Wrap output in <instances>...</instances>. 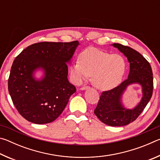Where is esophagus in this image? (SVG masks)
<instances>
[{"instance_id":"obj_1","label":"esophagus","mask_w":160,"mask_h":160,"mask_svg":"<svg viewBox=\"0 0 160 160\" xmlns=\"http://www.w3.org/2000/svg\"><path fill=\"white\" fill-rule=\"evenodd\" d=\"M88 88H90V87H89V86H83L80 88V90H87V89H88Z\"/></svg>"}]
</instances>
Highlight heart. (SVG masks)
<instances>
[{
    "label": "heart",
    "mask_w": 160,
    "mask_h": 160,
    "mask_svg": "<svg viewBox=\"0 0 160 160\" xmlns=\"http://www.w3.org/2000/svg\"><path fill=\"white\" fill-rule=\"evenodd\" d=\"M70 70L75 82L79 83L92 75L93 85L107 90L120 84L125 74L126 63L119 54H111L95 48H88L80 54Z\"/></svg>",
    "instance_id": "b5f03b06"
}]
</instances>
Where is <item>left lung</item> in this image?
Returning <instances> with one entry per match:
<instances>
[{"instance_id": "8db88e82", "label": "left lung", "mask_w": 160, "mask_h": 160, "mask_svg": "<svg viewBox=\"0 0 160 160\" xmlns=\"http://www.w3.org/2000/svg\"><path fill=\"white\" fill-rule=\"evenodd\" d=\"M112 45L128 58L130 63L128 77L112 90L103 92L94 113L102 123L108 126H123L133 122L150 100L153 91L152 70L150 63L133 48L118 43ZM134 83L142 85L143 97L133 109H126L121 102V97L127 87Z\"/></svg>"}]
</instances>
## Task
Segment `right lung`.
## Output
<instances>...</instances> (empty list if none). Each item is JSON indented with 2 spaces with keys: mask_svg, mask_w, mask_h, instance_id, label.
Returning <instances> with one entry per match:
<instances>
[{
  "mask_svg": "<svg viewBox=\"0 0 160 160\" xmlns=\"http://www.w3.org/2000/svg\"><path fill=\"white\" fill-rule=\"evenodd\" d=\"M79 42H39L15 58L8 78V91L20 114L36 124L48 123L63 112L76 92L68 80L69 63ZM42 69L45 76L36 80L33 72Z\"/></svg>",
  "mask_w": 160,
  "mask_h": 160,
  "instance_id": "obj_1",
  "label": "right lung"
}]
</instances>
